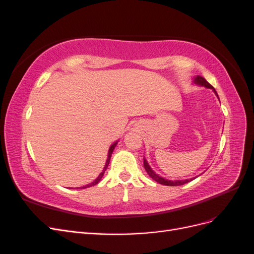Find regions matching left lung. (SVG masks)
Masks as SVG:
<instances>
[{
	"label": "left lung",
	"mask_w": 254,
	"mask_h": 254,
	"mask_svg": "<svg viewBox=\"0 0 254 254\" xmlns=\"http://www.w3.org/2000/svg\"><path fill=\"white\" fill-rule=\"evenodd\" d=\"M193 82H194L195 84H197V86L204 87V88H206V89H211V90L214 92V93H215V95H216V96L218 97L217 92L215 91V89L211 86V84H210L209 82H207V81L202 77V76H199V75L195 76V77L193 78ZM218 99H219V97H218ZM144 168H145V171L147 172V174L149 175V177H150V178H151L152 180H155L156 182H158V183H160V184H163V186H167V187L182 186V184L188 183V182L191 181L193 179H195V178H190V179H184V180H170V179L163 178V177L159 176L155 171L152 170V168L150 167L149 163L147 162V160H146L145 157H144Z\"/></svg>",
	"instance_id": "obj_1"
}]
</instances>
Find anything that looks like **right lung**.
<instances>
[{"label":"right lung","mask_w":254,"mask_h":254,"mask_svg":"<svg viewBox=\"0 0 254 254\" xmlns=\"http://www.w3.org/2000/svg\"><path fill=\"white\" fill-rule=\"evenodd\" d=\"M118 143H119V141H115V142L110 146V147H109V150H108V158H107V160H106V164H105V166H104V168H103L102 173L98 175V177H97V178H96L93 182H91V183L87 184V186H84V187H81L80 189H87V188H90V187H93V186H95V184H97L99 181H101V179L103 178V176H104L106 170H107V168H108V165H109V163H110V159H111V156H112V152H113V150H114V148H115V146L118 145Z\"/></svg>","instance_id":"add662e5"}]
</instances>
